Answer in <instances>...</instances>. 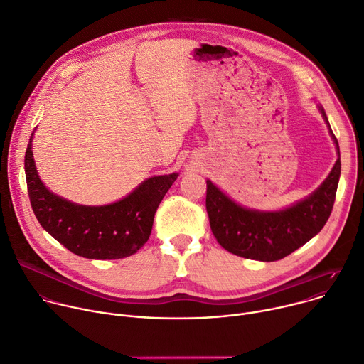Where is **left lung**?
I'll use <instances>...</instances> for the list:
<instances>
[{
    "mask_svg": "<svg viewBox=\"0 0 364 364\" xmlns=\"http://www.w3.org/2000/svg\"><path fill=\"white\" fill-rule=\"evenodd\" d=\"M337 149V161L322 184L305 199L280 210H258L241 206L206 180V209L210 229L218 242L235 255L277 261L312 240L331 215L341 174L340 146L325 110L318 105Z\"/></svg>",
    "mask_w": 364,
    "mask_h": 364,
    "instance_id": "1",
    "label": "left lung"
}]
</instances>
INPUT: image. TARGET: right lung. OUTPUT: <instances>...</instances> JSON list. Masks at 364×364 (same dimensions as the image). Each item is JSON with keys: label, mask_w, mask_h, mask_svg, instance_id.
Here are the masks:
<instances>
[{"label": "right lung", "mask_w": 364, "mask_h": 364, "mask_svg": "<svg viewBox=\"0 0 364 364\" xmlns=\"http://www.w3.org/2000/svg\"><path fill=\"white\" fill-rule=\"evenodd\" d=\"M33 135L24 156V171L33 212L46 232L71 252L90 259L124 258L142 248L162 197L178 173L149 177L109 205H78L52 193L41 180L31 151Z\"/></svg>", "instance_id": "add662e5"}]
</instances>
